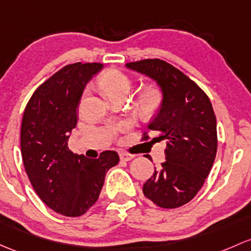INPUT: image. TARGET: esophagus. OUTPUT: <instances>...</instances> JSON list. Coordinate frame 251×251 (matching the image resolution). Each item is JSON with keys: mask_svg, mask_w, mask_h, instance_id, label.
Here are the masks:
<instances>
[{"mask_svg": "<svg viewBox=\"0 0 251 251\" xmlns=\"http://www.w3.org/2000/svg\"><path fill=\"white\" fill-rule=\"evenodd\" d=\"M119 156H120L121 161H131L134 157L133 155L126 154V152H120V155H119Z\"/></svg>", "mask_w": 251, "mask_h": 251, "instance_id": "obj_1", "label": "esophagus"}]
</instances>
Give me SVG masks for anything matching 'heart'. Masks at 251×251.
Masks as SVG:
<instances>
[{
  "instance_id": "obj_1",
  "label": "heart",
  "mask_w": 251,
  "mask_h": 251,
  "mask_svg": "<svg viewBox=\"0 0 251 251\" xmlns=\"http://www.w3.org/2000/svg\"><path fill=\"white\" fill-rule=\"evenodd\" d=\"M100 88L103 90L107 96L118 94L127 95L131 88L130 79L126 77L123 72L117 70H112L105 72L99 80ZM161 102V92L155 86H149L141 92L139 96V104L147 112L156 109Z\"/></svg>"
}]
</instances>
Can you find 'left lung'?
<instances>
[{"mask_svg": "<svg viewBox=\"0 0 251 251\" xmlns=\"http://www.w3.org/2000/svg\"><path fill=\"white\" fill-rule=\"evenodd\" d=\"M125 67L155 81L162 95L147 127L159 134L154 139L167 142L166 161L144 183L143 194L161 208H178L196 196L214 163L218 137L212 103L196 83L162 60Z\"/></svg>", "mask_w": 251, "mask_h": 251, "instance_id": "8db88e82", "label": "left lung"}]
</instances>
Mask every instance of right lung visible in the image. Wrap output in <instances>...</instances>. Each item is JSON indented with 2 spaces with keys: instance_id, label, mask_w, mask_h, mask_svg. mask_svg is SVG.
Listing matches in <instances>:
<instances>
[{
  "instance_id": "right-lung-1",
  "label": "right lung",
  "mask_w": 251,
  "mask_h": 251,
  "mask_svg": "<svg viewBox=\"0 0 251 251\" xmlns=\"http://www.w3.org/2000/svg\"><path fill=\"white\" fill-rule=\"evenodd\" d=\"M102 68L96 62L65 66L33 92L24 112L20 141L26 173L39 199L66 216L90 209L105 173L119 162L115 151L90 160L68 149L84 89Z\"/></svg>"
}]
</instances>
